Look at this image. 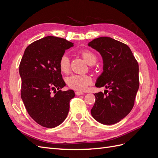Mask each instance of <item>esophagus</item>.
Instances as JSON below:
<instances>
[{"mask_svg":"<svg viewBox=\"0 0 158 158\" xmlns=\"http://www.w3.org/2000/svg\"><path fill=\"white\" fill-rule=\"evenodd\" d=\"M75 94L76 95H83L84 93L83 92H78V91H76V92H75Z\"/></svg>","mask_w":158,"mask_h":158,"instance_id":"esophagus-1","label":"esophagus"}]
</instances>
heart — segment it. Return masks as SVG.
<instances>
[{"instance_id": "b5f03b06", "label": "heart", "mask_w": 158, "mask_h": 158, "mask_svg": "<svg viewBox=\"0 0 158 158\" xmlns=\"http://www.w3.org/2000/svg\"><path fill=\"white\" fill-rule=\"evenodd\" d=\"M81 55L86 63L92 65L97 60V56L93 52L89 50H84L80 52ZM59 69L62 73H68L70 70V60L66 54L61 56L59 60ZM92 82V80L87 75L74 74L70 76L67 79V84L69 86L78 91H84L88 85Z\"/></svg>"}]
</instances>
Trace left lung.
<instances>
[{
	"label": "left lung",
	"mask_w": 158,
	"mask_h": 158,
	"mask_svg": "<svg viewBox=\"0 0 158 158\" xmlns=\"http://www.w3.org/2000/svg\"><path fill=\"white\" fill-rule=\"evenodd\" d=\"M88 46L98 51L103 59V71L95 86L109 89L105 90L106 93L94 94L91 114L100 123L113 125L125 118L134 106L139 88L138 63L128 45L111 37L96 38Z\"/></svg>",
	"instance_id": "8db88e82"
}]
</instances>
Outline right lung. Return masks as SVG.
Here are the masks:
<instances>
[{"label": "right lung", "instance_id": "1", "mask_svg": "<svg viewBox=\"0 0 158 158\" xmlns=\"http://www.w3.org/2000/svg\"><path fill=\"white\" fill-rule=\"evenodd\" d=\"M73 46V43L63 38L47 36L27 46L22 58L21 98L30 116L42 127L55 128L68 115L70 101L75 94L72 89H60L66 84L59 60Z\"/></svg>", "mask_w": 158, "mask_h": 158}]
</instances>
